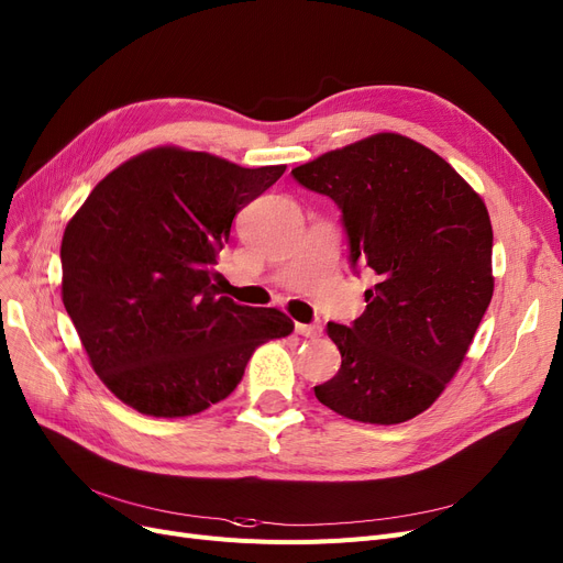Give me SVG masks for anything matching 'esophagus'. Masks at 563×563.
Instances as JSON below:
<instances>
[{
	"label": "esophagus",
	"instance_id": "34e87169",
	"mask_svg": "<svg viewBox=\"0 0 563 563\" xmlns=\"http://www.w3.org/2000/svg\"><path fill=\"white\" fill-rule=\"evenodd\" d=\"M296 332L298 334H302V336H321V332H323V325H321V321H313V323H296Z\"/></svg>",
	"mask_w": 563,
	"mask_h": 563
}]
</instances>
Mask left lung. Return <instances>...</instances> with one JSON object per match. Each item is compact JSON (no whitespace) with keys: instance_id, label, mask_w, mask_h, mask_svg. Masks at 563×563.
I'll list each match as a JSON object with an SVG mask.
<instances>
[{"instance_id":"obj_1","label":"left lung","mask_w":563,"mask_h":563,"mask_svg":"<svg viewBox=\"0 0 563 563\" xmlns=\"http://www.w3.org/2000/svg\"><path fill=\"white\" fill-rule=\"evenodd\" d=\"M290 175L340 208L351 269L376 275L365 311L351 325L328 323L342 367L313 395L374 424L430 409L492 300V223L481 196L399 133H376Z\"/></svg>"}]
</instances>
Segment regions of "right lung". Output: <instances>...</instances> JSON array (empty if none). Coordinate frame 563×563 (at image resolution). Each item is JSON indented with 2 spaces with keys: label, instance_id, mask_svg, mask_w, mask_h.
<instances>
[{
  "label": "right lung",
  "instance_id": "1",
  "mask_svg": "<svg viewBox=\"0 0 563 563\" xmlns=\"http://www.w3.org/2000/svg\"><path fill=\"white\" fill-rule=\"evenodd\" d=\"M286 166L150 150L106 175L62 238V300L108 390L156 418L227 399L254 349L294 332L277 309L219 296L235 214Z\"/></svg>",
  "mask_w": 563,
  "mask_h": 563
}]
</instances>
